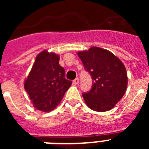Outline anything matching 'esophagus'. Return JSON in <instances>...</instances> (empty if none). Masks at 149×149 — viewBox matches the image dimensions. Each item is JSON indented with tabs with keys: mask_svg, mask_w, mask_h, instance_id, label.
Returning a JSON list of instances; mask_svg holds the SVG:
<instances>
[{
	"mask_svg": "<svg viewBox=\"0 0 149 149\" xmlns=\"http://www.w3.org/2000/svg\"><path fill=\"white\" fill-rule=\"evenodd\" d=\"M73 83H74V85H77V84H78V83H79V78H78V77H77V78L74 79V80L73 81Z\"/></svg>",
	"mask_w": 149,
	"mask_h": 149,
	"instance_id": "obj_1",
	"label": "esophagus"
}]
</instances>
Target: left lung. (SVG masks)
<instances>
[{
  "label": "left lung",
  "mask_w": 149,
  "mask_h": 149,
  "mask_svg": "<svg viewBox=\"0 0 149 149\" xmlns=\"http://www.w3.org/2000/svg\"><path fill=\"white\" fill-rule=\"evenodd\" d=\"M77 54L93 79L90 90L83 93L86 104L98 112L113 108L127 89V72L123 63L110 51L98 47Z\"/></svg>",
  "instance_id": "left-lung-1"
}]
</instances>
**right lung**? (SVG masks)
Returning <instances> with one entry per match:
<instances>
[{
	"label": "right lung",
	"instance_id": "1",
	"mask_svg": "<svg viewBox=\"0 0 149 149\" xmlns=\"http://www.w3.org/2000/svg\"><path fill=\"white\" fill-rule=\"evenodd\" d=\"M60 56L43 51L38 54L24 89L33 107L43 112L54 110L72 85L65 77V70L59 64Z\"/></svg>",
	"mask_w": 149,
	"mask_h": 149
}]
</instances>
